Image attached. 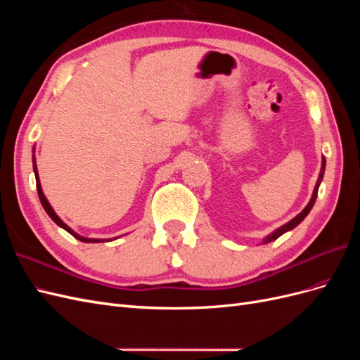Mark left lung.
Instances as JSON below:
<instances>
[{"mask_svg":"<svg viewBox=\"0 0 360 360\" xmlns=\"http://www.w3.org/2000/svg\"><path fill=\"white\" fill-rule=\"evenodd\" d=\"M324 169H326V159L323 158L321 159V169H320V174H319V180H317V183H315V188H314V192H312V197H311V200H309V202L307 204V207H304V209L296 216V217H292V219L290 221V222H287V224H284L282 226H279V228H276V230L274 231V233H270L269 236H266L264 238H263V242H261V245H266V243H269V242H274V240H276L278 237H281L282 234H285L287 231H291L292 228H296L304 217L308 216V213L311 212V209L314 207V204H315V200H317V193H319V188H320V184H321V180H323V176H324Z\"/></svg>","mask_w":360,"mask_h":360,"instance_id":"1","label":"left lung"}]
</instances>
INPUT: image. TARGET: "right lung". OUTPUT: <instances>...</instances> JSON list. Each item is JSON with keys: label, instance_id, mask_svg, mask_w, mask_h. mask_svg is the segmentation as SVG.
<instances>
[{"label": "right lung", "instance_id": "1", "mask_svg": "<svg viewBox=\"0 0 360 360\" xmlns=\"http://www.w3.org/2000/svg\"><path fill=\"white\" fill-rule=\"evenodd\" d=\"M32 153H34V148H32ZM32 169H34V176H36V186H37V193H39V200H40V202H41V205H43V209H45V212L48 213V216L51 217V219L56 222L58 226H61L63 230H66L69 234H72L75 238H78V240H81V242H84V243H103V242H111V240H115V238H118V237H114V238H90V237H84V236H79L78 233H75L72 228L68 225V224H64L61 219H60V216L53 212V209H52V205L49 204V201L46 200V197H45V193H43V191H41V184H40V179H39V172H37V165H36V156L32 155Z\"/></svg>", "mask_w": 360, "mask_h": 360}]
</instances>
